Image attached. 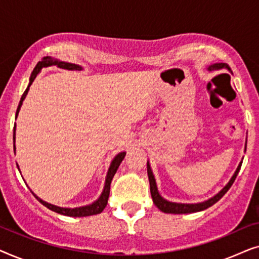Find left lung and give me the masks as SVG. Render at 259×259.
Listing matches in <instances>:
<instances>
[{
  "label": "left lung",
  "instance_id": "1",
  "mask_svg": "<svg viewBox=\"0 0 259 259\" xmlns=\"http://www.w3.org/2000/svg\"><path fill=\"white\" fill-rule=\"evenodd\" d=\"M222 69H228L230 73H231V68L226 65V63H213V65H210L207 67L208 72H213V70H222ZM244 151H246V141H245V147H244ZM243 158L240 160L238 167L236 168L235 173L231 177V179L229 180V183L223 187V189L219 191L217 194H214L213 197L208 198L207 200L200 201V203H176V201H169L165 199L164 197H161V194L159 193L157 183H155V178L153 172H152L150 161H147V175H148V180H150V189H151V196L152 199H153V203L155 206H157L159 210L165 212V213H175V214H183V213H193V212H199L204 211L212 205L217 203V201L221 199V198L224 196V194L230 190V187L232 186L233 182H235L237 175H238L240 166H242Z\"/></svg>",
  "mask_w": 259,
  "mask_h": 259
}]
</instances>
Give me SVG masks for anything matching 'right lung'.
<instances>
[{"mask_svg":"<svg viewBox=\"0 0 259 259\" xmlns=\"http://www.w3.org/2000/svg\"><path fill=\"white\" fill-rule=\"evenodd\" d=\"M52 66H58L59 68L67 69V70H82L83 69L82 67L79 66V65H75V63L60 61V60L52 58V56H46V58L42 59L41 61H38L37 65L35 66L34 70L31 72L28 87L26 88V91H24L22 97H21L19 107H17V111H16L15 119L17 118V115H19L21 106H22V102H23L24 99H26L27 94H28V91H29V87L31 86V83H33L35 77L37 76V74L41 72L42 68H47V67H52ZM15 131H16V123H15V127H14V134H13L14 152H15V150H16V147H15V138H16L15 137ZM125 155H126V152H120V153H118L114 158H113V160L111 161V165H109V168L107 171V176H106L104 190H102L100 197H99L95 201H93L92 204L84 205V206H79V207L56 206V205H53L51 203H47V201L42 200L40 197H37L36 194L33 192V191H31V190L30 191H31V193L34 194V197L36 198V199L40 201L42 205H45L46 207L49 208V210L56 212V213H60V214H63V215H68V217H87V215H93V214L101 213V212L104 211V208L106 207V205H107L108 197H109V189H111V183H112L113 177H114V175L116 173V169L119 168V166H120V164H121V161L123 160V158H125ZM17 167H19V165H17Z\"/></svg>","mask_w":259,"mask_h":259,"instance_id":"add662e5","label":"right lung"}]
</instances>
